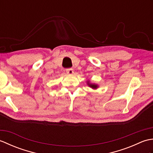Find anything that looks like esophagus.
<instances>
[{
	"label": "esophagus",
	"instance_id": "34e87169",
	"mask_svg": "<svg viewBox=\"0 0 153 153\" xmlns=\"http://www.w3.org/2000/svg\"><path fill=\"white\" fill-rule=\"evenodd\" d=\"M66 73L68 74H73L74 73V71L73 69H71V68H70V69L66 70Z\"/></svg>",
	"mask_w": 153,
	"mask_h": 153
}]
</instances>
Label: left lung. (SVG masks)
<instances>
[{"mask_svg":"<svg viewBox=\"0 0 153 153\" xmlns=\"http://www.w3.org/2000/svg\"><path fill=\"white\" fill-rule=\"evenodd\" d=\"M88 85H89V87H92V88H93V89H96L97 87V85H95V84H89V83H88Z\"/></svg>","mask_w":153,"mask_h":153,"instance_id":"left-lung-1","label":"left lung"}]
</instances>
